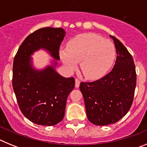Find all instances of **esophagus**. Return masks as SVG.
Returning a JSON list of instances; mask_svg holds the SVG:
<instances>
[{
    "label": "esophagus",
    "mask_w": 147,
    "mask_h": 147,
    "mask_svg": "<svg viewBox=\"0 0 147 147\" xmlns=\"http://www.w3.org/2000/svg\"><path fill=\"white\" fill-rule=\"evenodd\" d=\"M80 81L78 79H76L75 80V87L76 88H79L80 87Z\"/></svg>",
    "instance_id": "1"
}]
</instances>
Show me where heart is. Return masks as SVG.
Here are the masks:
<instances>
[{
    "mask_svg": "<svg viewBox=\"0 0 147 147\" xmlns=\"http://www.w3.org/2000/svg\"><path fill=\"white\" fill-rule=\"evenodd\" d=\"M115 51L111 41L94 33L76 35L67 44V49L59 51V56L69 71L80 68L85 78L90 80L100 79L113 63Z\"/></svg>",
    "mask_w": 147,
    "mask_h": 147,
    "instance_id": "1",
    "label": "heart"
}]
</instances>
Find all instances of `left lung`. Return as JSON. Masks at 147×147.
Instances as JSON below:
<instances>
[{"mask_svg": "<svg viewBox=\"0 0 147 147\" xmlns=\"http://www.w3.org/2000/svg\"><path fill=\"white\" fill-rule=\"evenodd\" d=\"M117 53L113 70L100 80L81 82L88 119L97 126L115 124L131 107L136 87L134 60L126 47L113 36Z\"/></svg>", "mask_w": 147, "mask_h": 147, "instance_id": "obj_1", "label": "left lung"}]
</instances>
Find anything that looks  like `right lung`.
I'll return each instance as SVG.
<instances>
[{"mask_svg":"<svg viewBox=\"0 0 147 147\" xmlns=\"http://www.w3.org/2000/svg\"><path fill=\"white\" fill-rule=\"evenodd\" d=\"M65 34L62 28L45 27L35 31L22 42L13 62L12 87L18 106L25 117L38 125L53 126L62 120L75 80L57 73V61L43 70L34 69L31 55L43 49L59 60Z\"/></svg>","mask_w":147,"mask_h":147,"instance_id":"add662e5","label":"right lung"}]
</instances>
